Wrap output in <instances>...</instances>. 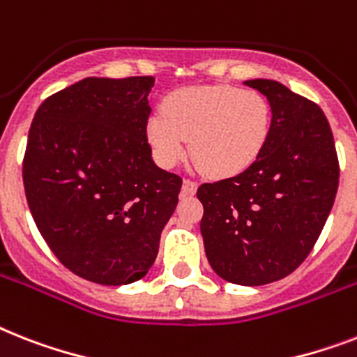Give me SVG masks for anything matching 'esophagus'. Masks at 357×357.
I'll return each instance as SVG.
<instances>
[{"instance_id": "obj_1", "label": "esophagus", "mask_w": 357, "mask_h": 357, "mask_svg": "<svg viewBox=\"0 0 357 357\" xmlns=\"http://www.w3.org/2000/svg\"><path fill=\"white\" fill-rule=\"evenodd\" d=\"M198 190V183L194 181V179L190 178H185L183 179V187H181V192L185 194V196H192L194 192Z\"/></svg>"}]
</instances>
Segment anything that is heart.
<instances>
[{
	"mask_svg": "<svg viewBox=\"0 0 357 357\" xmlns=\"http://www.w3.org/2000/svg\"><path fill=\"white\" fill-rule=\"evenodd\" d=\"M271 104L257 89L234 86L183 88L165 98L163 112L150 115L146 137L153 158L172 169L190 155L204 172L229 178L260 158L271 133Z\"/></svg>",
	"mask_w": 357,
	"mask_h": 357,
	"instance_id": "1",
	"label": "heart"
}]
</instances>
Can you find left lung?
<instances>
[{"label":"left lung","mask_w":357,"mask_h":357,"mask_svg":"<svg viewBox=\"0 0 357 357\" xmlns=\"http://www.w3.org/2000/svg\"><path fill=\"white\" fill-rule=\"evenodd\" d=\"M271 104L260 158L233 178L199 185L208 264L227 282L260 286L288 277L319 238L339 185L328 119L275 80H245Z\"/></svg>","instance_id":"8db88e82"}]
</instances>
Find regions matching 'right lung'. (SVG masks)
I'll return each instance as SVG.
<instances>
[{
    "label": "right lung",
    "instance_id": "obj_1",
    "mask_svg": "<svg viewBox=\"0 0 357 357\" xmlns=\"http://www.w3.org/2000/svg\"><path fill=\"white\" fill-rule=\"evenodd\" d=\"M153 77L84 78L36 109L23 187L38 231L89 282L143 279L183 179L159 169L146 137Z\"/></svg>",
    "mask_w": 357,
    "mask_h": 357
}]
</instances>
